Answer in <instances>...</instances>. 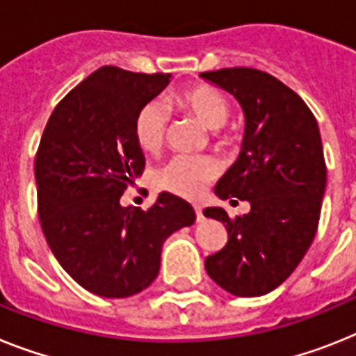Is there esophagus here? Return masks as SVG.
<instances>
[{"instance_id":"esophagus-1","label":"esophagus","mask_w":356,"mask_h":356,"mask_svg":"<svg viewBox=\"0 0 356 356\" xmlns=\"http://www.w3.org/2000/svg\"><path fill=\"white\" fill-rule=\"evenodd\" d=\"M193 210H195V219H197V222H201L202 219H204V217H202V208L199 204H195L193 206Z\"/></svg>"}]
</instances>
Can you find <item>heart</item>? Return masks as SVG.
<instances>
[{"instance_id": "1", "label": "heart", "mask_w": 356, "mask_h": 356, "mask_svg": "<svg viewBox=\"0 0 356 356\" xmlns=\"http://www.w3.org/2000/svg\"><path fill=\"white\" fill-rule=\"evenodd\" d=\"M175 103L186 110L192 118L201 122L208 130H219L229 118L228 99L211 86H195L175 95ZM168 127V112L161 103L145 104L136 118L134 132L136 139L145 152L161 150L164 134ZM219 166L210 157H192L179 155L161 168L159 184L172 193L195 199L204 192L206 184L217 177Z\"/></svg>"}]
</instances>
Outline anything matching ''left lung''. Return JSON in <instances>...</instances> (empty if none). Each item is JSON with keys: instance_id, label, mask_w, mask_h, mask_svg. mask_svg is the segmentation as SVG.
Instances as JSON below:
<instances>
[{"instance_id": "obj_1", "label": "left lung", "mask_w": 356, "mask_h": 356, "mask_svg": "<svg viewBox=\"0 0 356 356\" xmlns=\"http://www.w3.org/2000/svg\"><path fill=\"white\" fill-rule=\"evenodd\" d=\"M201 77L234 95L244 113L241 154L215 195L250 202L235 219L220 206L204 208L228 232L226 246L206 257L204 268L224 291L261 297L293 273L315 238L325 192L321 132L306 103L266 72L220 68Z\"/></svg>"}]
</instances>
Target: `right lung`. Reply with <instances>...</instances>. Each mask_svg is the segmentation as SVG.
<instances>
[{"label":"right lung","instance_id":"add662e5","mask_svg":"<svg viewBox=\"0 0 356 356\" xmlns=\"http://www.w3.org/2000/svg\"><path fill=\"white\" fill-rule=\"evenodd\" d=\"M170 74L101 67L56 106L35 155L44 238L63 270L90 293L124 298L159 275L164 241L195 222L186 201L163 192L148 211L121 195L145 168L134 124Z\"/></svg>","mask_w":356,"mask_h":356}]
</instances>
